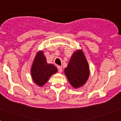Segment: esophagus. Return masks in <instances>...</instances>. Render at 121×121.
Returning a JSON list of instances; mask_svg holds the SVG:
<instances>
[{
	"instance_id": "34e87169",
	"label": "esophagus",
	"mask_w": 121,
	"mask_h": 121,
	"mask_svg": "<svg viewBox=\"0 0 121 121\" xmlns=\"http://www.w3.org/2000/svg\"><path fill=\"white\" fill-rule=\"evenodd\" d=\"M58 72H59V73H61V72H62V71H63L62 67L58 66Z\"/></svg>"
}]
</instances>
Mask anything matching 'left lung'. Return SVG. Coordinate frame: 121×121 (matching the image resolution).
<instances>
[{
    "label": "left lung",
    "mask_w": 121,
    "mask_h": 121,
    "mask_svg": "<svg viewBox=\"0 0 121 121\" xmlns=\"http://www.w3.org/2000/svg\"><path fill=\"white\" fill-rule=\"evenodd\" d=\"M64 72L73 88L78 89L86 84L90 76V69L82 50H78L73 53Z\"/></svg>",
    "instance_id": "8db88e82"
}]
</instances>
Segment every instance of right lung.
Instances as JSON below:
<instances>
[{
	"instance_id": "1",
	"label": "right lung",
	"mask_w": 121,
	"mask_h": 121,
	"mask_svg": "<svg viewBox=\"0 0 121 121\" xmlns=\"http://www.w3.org/2000/svg\"><path fill=\"white\" fill-rule=\"evenodd\" d=\"M57 71L56 66L47 63L43 50H39L35 55L31 68V77L34 82L39 87H42Z\"/></svg>"
}]
</instances>
